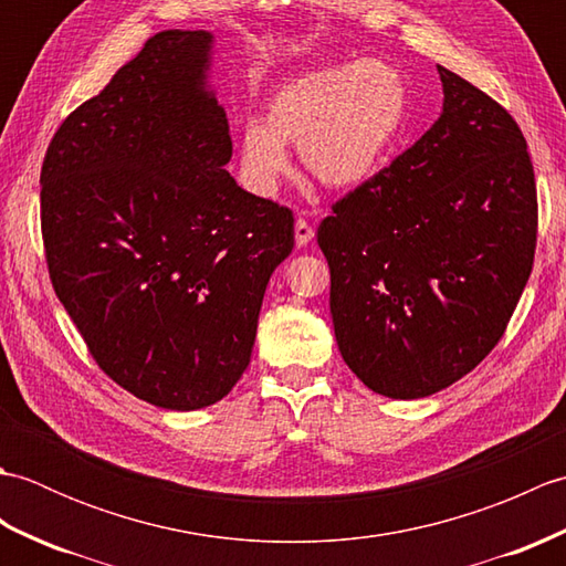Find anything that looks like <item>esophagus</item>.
Listing matches in <instances>:
<instances>
[{"instance_id": "esophagus-1", "label": "esophagus", "mask_w": 566, "mask_h": 566, "mask_svg": "<svg viewBox=\"0 0 566 566\" xmlns=\"http://www.w3.org/2000/svg\"><path fill=\"white\" fill-rule=\"evenodd\" d=\"M294 238H296V245L304 248L311 243V238H314V228H311V223L306 219H296L294 223Z\"/></svg>"}]
</instances>
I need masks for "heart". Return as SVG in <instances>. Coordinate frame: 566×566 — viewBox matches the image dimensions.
I'll use <instances>...</instances> for the list:
<instances>
[{
  "instance_id": "b5f03b06",
  "label": "heart",
  "mask_w": 566,
  "mask_h": 566,
  "mask_svg": "<svg viewBox=\"0 0 566 566\" xmlns=\"http://www.w3.org/2000/svg\"><path fill=\"white\" fill-rule=\"evenodd\" d=\"M408 118L399 67L359 60L304 72L264 102L240 130L238 167L258 197H274L296 146L304 170L331 189H353L379 172Z\"/></svg>"
}]
</instances>
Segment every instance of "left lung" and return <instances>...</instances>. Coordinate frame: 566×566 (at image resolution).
Listing matches in <instances>:
<instances>
[{"label": "left lung", "mask_w": 566, "mask_h": 566, "mask_svg": "<svg viewBox=\"0 0 566 566\" xmlns=\"http://www.w3.org/2000/svg\"><path fill=\"white\" fill-rule=\"evenodd\" d=\"M438 72V122L318 226L340 355L389 399L450 387L494 350L537 243L523 130L472 82Z\"/></svg>", "instance_id": "1"}]
</instances>
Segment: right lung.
<instances>
[{
  "mask_svg": "<svg viewBox=\"0 0 566 566\" xmlns=\"http://www.w3.org/2000/svg\"><path fill=\"white\" fill-rule=\"evenodd\" d=\"M209 31H160L77 106L41 167L53 290L118 387L170 411L221 401L250 365L294 213L228 175Z\"/></svg>",
  "mask_w": 566,
  "mask_h": 566,
  "instance_id": "obj_1",
  "label": "right lung"
}]
</instances>
